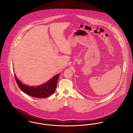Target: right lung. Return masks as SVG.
I'll list each match as a JSON object with an SVG mask.
<instances>
[{"label":"right lung","mask_w":133,"mask_h":133,"mask_svg":"<svg viewBox=\"0 0 133 133\" xmlns=\"http://www.w3.org/2000/svg\"><path fill=\"white\" fill-rule=\"evenodd\" d=\"M60 74L53 77L44 84L37 86H29L23 84L14 74L16 82L20 89L25 93L36 98H46L52 95L56 89L57 81Z\"/></svg>","instance_id":"add662e5"}]
</instances>
